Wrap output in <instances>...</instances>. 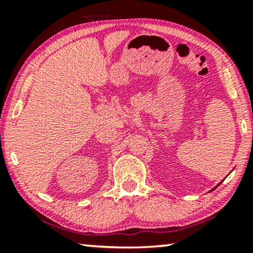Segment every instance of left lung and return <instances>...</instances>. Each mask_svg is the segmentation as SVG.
I'll use <instances>...</instances> for the list:
<instances>
[{"label":"left lung","mask_w":253,"mask_h":253,"mask_svg":"<svg viewBox=\"0 0 253 253\" xmlns=\"http://www.w3.org/2000/svg\"><path fill=\"white\" fill-rule=\"evenodd\" d=\"M214 189H215V188H214Z\"/></svg>","instance_id":"left-lung-1"}]
</instances>
